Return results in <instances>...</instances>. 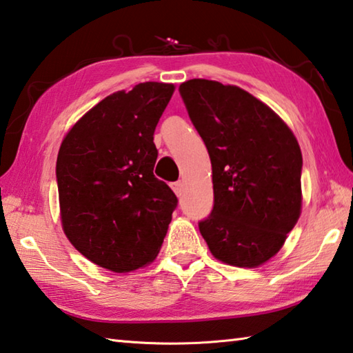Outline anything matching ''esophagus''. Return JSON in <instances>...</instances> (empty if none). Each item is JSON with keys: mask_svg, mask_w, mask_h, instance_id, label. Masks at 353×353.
<instances>
[{"mask_svg": "<svg viewBox=\"0 0 353 353\" xmlns=\"http://www.w3.org/2000/svg\"><path fill=\"white\" fill-rule=\"evenodd\" d=\"M183 188H184V184H183V181H176V183H172V189H174V192L175 194L179 196L181 195V192H183Z\"/></svg>", "mask_w": 353, "mask_h": 353, "instance_id": "obj_1", "label": "esophagus"}]
</instances>
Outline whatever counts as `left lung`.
I'll return each mask as SVG.
<instances>
[{"label":"left lung","instance_id":"left-lung-1","mask_svg":"<svg viewBox=\"0 0 353 353\" xmlns=\"http://www.w3.org/2000/svg\"><path fill=\"white\" fill-rule=\"evenodd\" d=\"M208 148L214 209L198 223L219 261L256 268L274 256L301 214L303 157L274 110L236 85L189 79L179 85Z\"/></svg>","mask_w":353,"mask_h":353}]
</instances>
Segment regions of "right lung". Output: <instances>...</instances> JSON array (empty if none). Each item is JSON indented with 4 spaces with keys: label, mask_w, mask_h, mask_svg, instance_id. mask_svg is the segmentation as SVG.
<instances>
[{
    "label": "right lung",
    "mask_w": 353,
    "mask_h": 353,
    "mask_svg": "<svg viewBox=\"0 0 353 353\" xmlns=\"http://www.w3.org/2000/svg\"><path fill=\"white\" fill-rule=\"evenodd\" d=\"M175 85L139 83L105 97L69 130L57 158L65 236L112 272L157 258L178 199L154 175V132Z\"/></svg>",
    "instance_id": "add662e5"
}]
</instances>
